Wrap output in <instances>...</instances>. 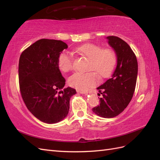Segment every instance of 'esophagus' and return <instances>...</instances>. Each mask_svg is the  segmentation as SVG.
<instances>
[{"instance_id": "1", "label": "esophagus", "mask_w": 160, "mask_h": 160, "mask_svg": "<svg viewBox=\"0 0 160 160\" xmlns=\"http://www.w3.org/2000/svg\"><path fill=\"white\" fill-rule=\"evenodd\" d=\"M77 92L79 93H82V94H86L88 92L86 91H83V90H77Z\"/></svg>"}]
</instances>
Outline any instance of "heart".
<instances>
[{"mask_svg":"<svg viewBox=\"0 0 160 160\" xmlns=\"http://www.w3.org/2000/svg\"><path fill=\"white\" fill-rule=\"evenodd\" d=\"M80 54L90 60L89 70L92 71L99 78L109 75L116 63V56L113 50L104 49L93 43H87L77 49ZM59 69L64 73L72 71L74 67V58L71 53L64 52L60 53L58 59ZM71 87L80 90H86L96 83V75L93 72L76 73L68 80Z\"/></svg>","mask_w":160,"mask_h":160,"instance_id":"b5f03b06","label":"heart"}]
</instances>
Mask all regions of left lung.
I'll return each mask as SVG.
<instances>
[{
    "mask_svg": "<svg viewBox=\"0 0 160 160\" xmlns=\"http://www.w3.org/2000/svg\"><path fill=\"white\" fill-rule=\"evenodd\" d=\"M108 44L117 56V66L111 77L97 89L100 104L92 108L104 118L117 116L130 102L135 92L138 76V61L128 44L117 36H108ZM99 98V97H98Z\"/></svg>",
    "mask_w": 160,
    "mask_h": 160,
    "instance_id": "8db88e82",
    "label": "left lung"
}]
</instances>
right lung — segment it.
Wrapping results in <instances>:
<instances>
[{"instance_id":"add662e5","label":"right lung","mask_w":160,"mask_h":160,"mask_svg":"<svg viewBox=\"0 0 160 160\" xmlns=\"http://www.w3.org/2000/svg\"><path fill=\"white\" fill-rule=\"evenodd\" d=\"M67 45L61 40L40 39L22 52L18 64L20 94L27 108L38 120L57 123L69 111L76 89L64 88L65 79L58 59Z\"/></svg>"}]
</instances>
